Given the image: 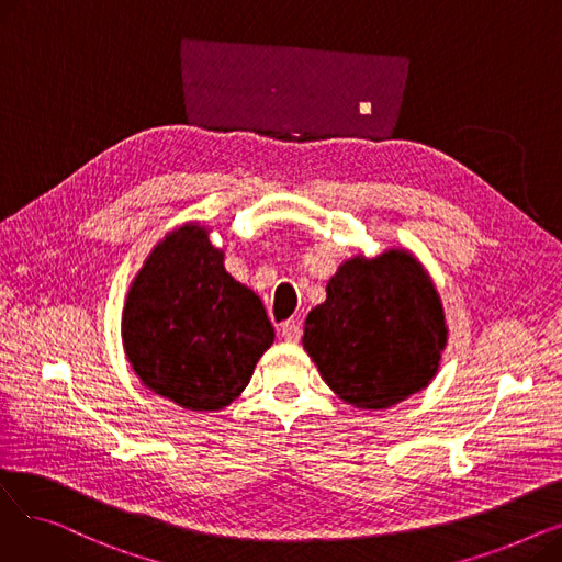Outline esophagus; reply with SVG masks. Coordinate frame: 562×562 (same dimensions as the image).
I'll return each instance as SVG.
<instances>
[{"label":"esophagus","instance_id":"obj_1","mask_svg":"<svg viewBox=\"0 0 562 562\" xmlns=\"http://www.w3.org/2000/svg\"><path fill=\"white\" fill-rule=\"evenodd\" d=\"M280 335H282V339H286V341H299L301 335H303L301 323H296V321H284L282 326H280Z\"/></svg>","mask_w":562,"mask_h":562}]
</instances>
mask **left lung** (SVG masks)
I'll use <instances>...</instances> for the list:
<instances>
[{"label": "left lung", "instance_id": "8db88e82", "mask_svg": "<svg viewBox=\"0 0 562 562\" xmlns=\"http://www.w3.org/2000/svg\"><path fill=\"white\" fill-rule=\"evenodd\" d=\"M305 318L303 346L346 403L385 409L422 392L447 346L435 284L405 250L352 257Z\"/></svg>", "mask_w": 562, "mask_h": 562}]
</instances>
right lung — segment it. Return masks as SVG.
Instances as JSON below:
<instances>
[{
	"instance_id": "right-lung-1",
	"label": "right lung",
	"mask_w": 562,
	"mask_h": 562,
	"mask_svg": "<svg viewBox=\"0 0 562 562\" xmlns=\"http://www.w3.org/2000/svg\"><path fill=\"white\" fill-rule=\"evenodd\" d=\"M273 337L259 296L225 271L223 250L193 223L145 259L123 312L125 350L143 385L193 412L239 396Z\"/></svg>"
}]
</instances>
